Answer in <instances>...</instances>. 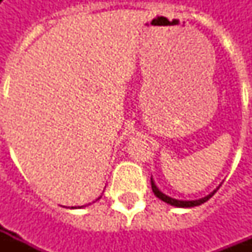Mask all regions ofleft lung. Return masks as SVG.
I'll return each instance as SVG.
<instances>
[{
  "label": "left lung",
  "mask_w": 252,
  "mask_h": 252,
  "mask_svg": "<svg viewBox=\"0 0 252 252\" xmlns=\"http://www.w3.org/2000/svg\"><path fill=\"white\" fill-rule=\"evenodd\" d=\"M151 188H153V191L154 194L157 195L158 198H160L162 201H164V202H167V204H170V205L173 206H178V208H191V206H198L201 205V204H204V202H206V201L211 198L212 195L215 194L217 191V188L216 190H213L211 194H208L206 197H204V198H200V200H193V201H182V200H175V198H171V197H169V195L163 194L160 190L155 186V184H154V181L151 180Z\"/></svg>",
  "instance_id": "obj_1"
}]
</instances>
